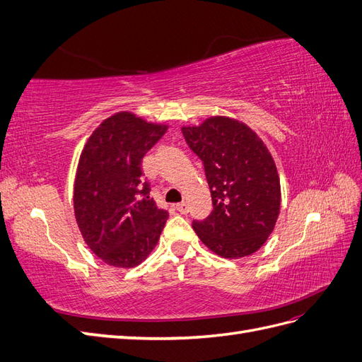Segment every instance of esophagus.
I'll use <instances>...</instances> for the list:
<instances>
[{"label": "esophagus", "mask_w": 362, "mask_h": 362, "mask_svg": "<svg viewBox=\"0 0 362 362\" xmlns=\"http://www.w3.org/2000/svg\"><path fill=\"white\" fill-rule=\"evenodd\" d=\"M177 210L181 213V214H187L189 213V204L187 202H180V204H177Z\"/></svg>", "instance_id": "esophagus-1"}]
</instances>
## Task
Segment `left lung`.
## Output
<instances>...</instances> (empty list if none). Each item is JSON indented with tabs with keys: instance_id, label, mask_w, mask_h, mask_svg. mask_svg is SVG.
Segmentation results:
<instances>
[{
	"instance_id": "8db88e82",
	"label": "left lung",
	"mask_w": 362,
	"mask_h": 362,
	"mask_svg": "<svg viewBox=\"0 0 362 362\" xmlns=\"http://www.w3.org/2000/svg\"><path fill=\"white\" fill-rule=\"evenodd\" d=\"M189 148L204 164L213 211L193 229L217 255L242 258L257 252L275 228L281 185L275 161L259 137L229 117L182 128Z\"/></svg>"
}]
</instances>
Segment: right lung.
I'll return each instance as SVG.
<instances>
[{
	"label": "right lung",
	"instance_id": "add662e5",
	"mask_svg": "<svg viewBox=\"0 0 362 362\" xmlns=\"http://www.w3.org/2000/svg\"><path fill=\"white\" fill-rule=\"evenodd\" d=\"M166 127L122 112L105 119L81 152L74 187L75 218L96 257L134 267L156 247L169 213L157 205L141 160Z\"/></svg>",
	"mask_w": 362,
	"mask_h": 362
}]
</instances>
